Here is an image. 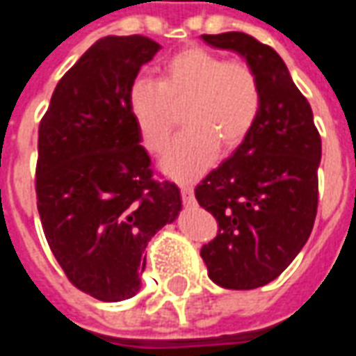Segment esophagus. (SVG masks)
<instances>
[{"label":"esophagus","instance_id":"34e87169","mask_svg":"<svg viewBox=\"0 0 356 356\" xmlns=\"http://www.w3.org/2000/svg\"><path fill=\"white\" fill-rule=\"evenodd\" d=\"M181 196H183V202L185 206H195L196 198H195V191L191 185H181Z\"/></svg>","mask_w":356,"mask_h":356}]
</instances>
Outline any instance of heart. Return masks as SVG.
Returning a JSON list of instances; mask_svg holds the SVG:
<instances>
[{
    "instance_id": "heart-1",
    "label": "heart",
    "mask_w": 356,
    "mask_h": 356,
    "mask_svg": "<svg viewBox=\"0 0 356 356\" xmlns=\"http://www.w3.org/2000/svg\"><path fill=\"white\" fill-rule=\"evenodd\" d=\"M262 104L258 76L245 61L204 48H186L165 61L160 81L140 76L131 84L129 111L143 144L161 152L175 127V108L183 125L161 156V170L173 179L200 175L218 158V148L245 143Z\"/></svg>"
}]
</instances>
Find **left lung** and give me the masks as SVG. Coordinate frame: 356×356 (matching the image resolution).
I'll list each match as a JSON object with an SVG mask.
<instances>
[{"instance_id": "8db88e82", "label": "left lung", "mask_w": 356, "mask_h": 356, "mask_svg": "<svg viewBox=\"0 0 356 356\" xmlns=\"http://www.w3.org/2000/svg\"><path fill=\"white\" fill-rule=\"evenodd\" d=\"M202 40L243 57L262 92L250 135L195 191L220 223L218 237L200 250L210 280L225 289H256L273 282L310 237L322 140L310 104L275 49L245 32Z\"/></svg>"}]
</instances>
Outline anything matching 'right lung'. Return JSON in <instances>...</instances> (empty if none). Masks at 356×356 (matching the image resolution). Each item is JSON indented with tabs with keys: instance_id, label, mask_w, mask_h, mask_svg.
<instances>
[{
	"instance_id": "obj_1",
	"label": "right lung",
	"mask_w": 356,
	"mask_h": 356,
	"mask_svg": "<svg viewBox=\"0 0 356 356\" xmlns=\"http://www.w3.org/2000/svg\"><path fill=\"white\" fill-rule=\"evenodd\" d=\"M144 36H106L57 83L38 129L42 227L74 287L106 302L135 297L144 248L183 208L175 183L156 181L129 111L140 67L160 51Z\"/></svg>"
}]
</instances>
